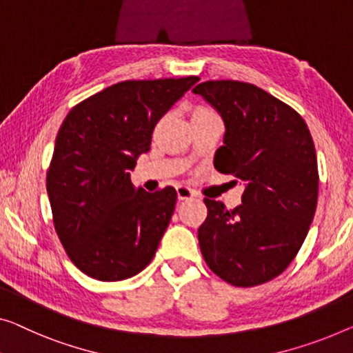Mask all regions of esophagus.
I'll return each instance as SVG.
<instances>
[{
  "label": "esophagus",
  "mask_w": 353,
  "mask_h": 353,
  "mask_svg": "<svg viewBox=\"0 0 353 353\" xmlns=\"http://www.w3.org/2000/svg\"><path fill=\"white\" fill-rule=\"evenodd\" d=\"M176 192H177V198L181 199V201H183V199H190L194 196V192L187 185H179L176 188Z\"/></svg>",
  "instance_id": "obj_1"
}]
</instances>
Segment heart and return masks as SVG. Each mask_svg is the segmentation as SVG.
<instances>
[{"mask_svg":"<svg viewBox=\"0 0 353 353\" xmlns=\"http://www.w3.org/2000/svg\"><path fill=\"white\" fill-rule=\"evenodd\" d=\"M194 114H212V110L204 109V108H198V109L193 112V115H194Z\"/></svg>","mask_w":353,"mask_h":353,"instance_id":"b5f03b06","label":"heart"}]
</instances>
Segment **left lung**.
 Instances as JSON below:
<instances>
[{
  "mask_svg": "<svg viewBox=\"0 0 353 353\" xmlns=\"http://www.w3.org/2000/svg\"><path fill=\"white\" fill-rule=\"evenodd\" d=\"M225 123L215 170L244 183L243 204L204 199L198 230L208 266L236 287L277 277L306 239L319 193L317 155L296 110L252 83L208 81L193 88Z\"/></svg>",
  "mask_w": 353,
  "mask_h": 353,
  "instance_id": "left-lung-1",
  "label": "left lung"
}]
</instances>
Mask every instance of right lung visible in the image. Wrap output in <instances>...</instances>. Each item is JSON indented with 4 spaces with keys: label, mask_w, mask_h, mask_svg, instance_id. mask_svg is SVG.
<instances>
[{
    "label": "right lung",
    "mask_w": 353,
    "mask_h": 353,
    "mask_svg": "<svg viewBox=\"0 0 353 353\" xmlns=\"http://www.w3.org/2000/svg\"><path fill=\"white\" fill-rule=\"evenodd\" d=\"M199 77L125 81L70 110L47 171L55 231L71 261L98 281H123L154 259L174 212L172 187L131 183L159 120Z\"/></svg>",
    "instance_id": "1"
}]
</instances>
